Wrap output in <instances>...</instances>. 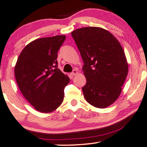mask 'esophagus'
<instances>
[{"instance_id":"obj_1","label":"esophagus","mask_w":147,"mask_h":147,"mask_svg":"<svg viewBox=\"0 0 147 147\" xmlns=\"http://www.w3.org/2000/svg\"><path fill=\"white\" fill-rule=\"evenodd\" d=\"M78 74V71H76V70H74V71L72 72V73L71 74V76H75L76 74Z\"/></svg>"}]
</instances>
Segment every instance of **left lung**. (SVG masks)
<instances>
[{"instance_id":"1","label":"left lung","mask_w":147,"mask_h":147,"mask_svg":"<svg viewBox=\"0 0 147 147\" xmlns=\"http://www.w3.org/2000/svg\"><path fill=\"white\" fill-rule=\"evenodd\" d=\"M71 34L84 63V98L96 108L110 106L121 94L128 74L122 46L114 35L100 27L78 28Z\"/></svg>"}]
</instances>
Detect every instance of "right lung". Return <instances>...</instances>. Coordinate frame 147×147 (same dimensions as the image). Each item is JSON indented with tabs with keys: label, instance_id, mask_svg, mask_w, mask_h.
Here are the masks:
<instances>
[{
	"label": "right lung",
	"instance_id": "add662e5",
	"mask_svg": "<svg viewBox=\"0 0 147 147\" xmlns=\"http://www.w3.org/2000/svg\"><path fill=\"white\" fill-rule=\"evenodd\" d=\"M65 38V35H57L33 40L16 61L14 74L18 88L39 112H53L63 102L70 78L58 69L57 59Z\"/></svg>",
	"mask_w": 147,
	"mask_h": 147
}]
</instances>
